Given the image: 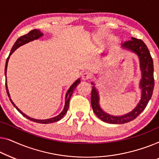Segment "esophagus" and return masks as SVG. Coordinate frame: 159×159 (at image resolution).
Returning <instances> with one entry per match:
<instances>
[{
  "label": "esophagus",
  "mask_w": 159,
  "mask_h": 159,
  "mask_svg": "<svg viewBox=\"0 0 159 159\" xmlns=\"http://www.w3.org/2000/svg\"><path fill=\"white\" fill-rule=\"evenodd\" d=\"M81 79L83 80H87L91 79V74L89 72H85L81 75Z\"/></svg>",
  "instance_id": "1"
}]
</instances>
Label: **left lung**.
Segmentation results:
<instances>
[{
    "instance_id": "8db88e82",
    "label": "left lung",
    "mask_w": 159,
    "mask_h": 159,
    "mask_svg": "<svg viewBox=\"0 0 159 159\" xmlns=\"http://www.w3.org/2000/svg\"><path fill=\"white\" fill-rule=\"evenodd\" d=\"M122 48L131 50L139 57L142 78L140 81L141 89V99L133 111L122 116H113L102 110L99 104V92L93 86L91 91V103L93 111L102 121L110 124H124L135 120L146 108L153 94L154 88L153 62L147 46L141 39L132 37L130 40L124 42ZM94 85L93 82L91 83Z\"/></svg>"
}]
</instances>
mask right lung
<instances>
[{"instance_id": "right-lung-1", "label": "right lung", "mask_w": 159, "mask_h": 159, "mask_svg": "<svg viewBox=\"0 0 159 159\" xmlns=\"http://www.w3.org/2000/svg\"><path fill=\"white\" fill-rule=\"evenodd\" d=\"M43 35H44L43 33H42L40 30H33L32 31H30V32H29L28 34H26L25 35H23V36H21V37H20L19 39H18L16 41L15 44H13V48L11 49V52H10V54H9V55H8L7 60H6V66H5L6 88V92H7V93H8V97H9L11 102L12 103V104L16 107V109L17 110L19 111V112L21 113V115L24 116V117H25L26 118H27L28 120H31V121H33V122H38V123L48 124V123H52V122H57V121H59V120L61 119V118L63 117V116L66 115V112H67V111H68V109L69 102H70V97H71V96H72V94H73V91H74V89H75V87L77 86V85L80 83V79H79L78 80H75V81L73 83L72 85H71V86L70 87V88H69L68 91H67L66 95V101H65V106H64L63 110H62L61 112H60L57 116H55V117H54L50 118V119H46V120H36V119H34V118H32V117H29V116L25 115V114H24V112H22V111L20 110V109L18 108L16 106L14 103L12 102V100L11 99V97H10L9 92H8V86H7V80H6V72H7L8 62V60H9V57H10L12 53L14 52V51L16 50L17 48H19L20 46L23 45V44H26V43H28V42H30L31 41H33V40L38 39H39V38L42 37Z\"/></svg>"}]
</instances>
